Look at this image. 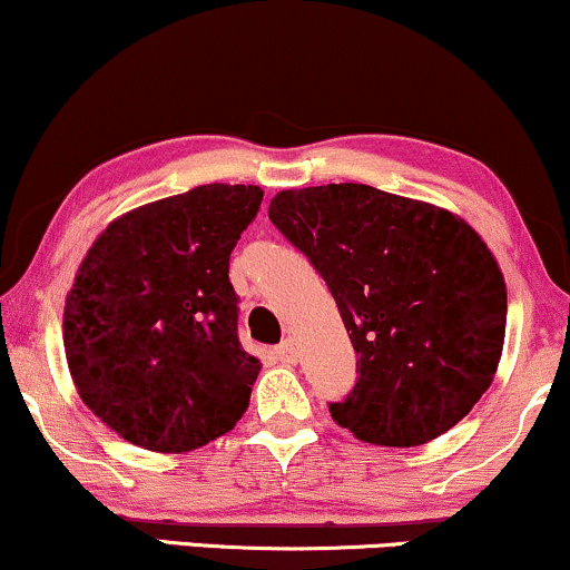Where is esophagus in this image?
I'll use <instances>...</instances> for the list:
<instances>
[{
  "label": "esophagus",
  "instance_id": "obj_1",
  "mask_svg": "<svg viewBox=\"0 0 570 570\" xmlns=\"http://www.w3.org/2000/svg\"><path fill=\"white\" fill-rule=\"evenodd\" d=\"M274 360L283 362V364H296V362H298V348H296V343H293L291 338L279 343V346L274 348Z\"/></svg>",
  "mask_w": 570,
  "mask_h": 570
}]
</instances>
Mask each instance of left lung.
I'll list each match as a JSON object with an SVG mask.
<instances>
[{
  "label": "left lung",
  "instance_id": "8db88e82",
  "mask_svg": "<svg viewBox=\"0 0 570 570\" xmlns=\"http://www.w3.org/2000/svg\"><path fill=\"white\" fill-rule=\"evenodd\" d=\"M269 219L322 274L356 351L335 423L381 446H420L460 423L494 381L508 322L479 232L354 181L283 189Z\"/></svg>",
  "mask_w": 570,
  "mask_h": 570
}]
</instances>
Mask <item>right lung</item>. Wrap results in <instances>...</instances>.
Instances as JSON below:
<instances>
[{"label": "right lung", "instance_id": "1", "mask_svg": "<svg viewBox=\"0 0 570 570\" xmlns=\"http://www.w3.org/2000/svg\"><path fill=\"white\" fill-rule=\"evenodd\" d=\"M253 185H203L129 210L91 243L62 312L81 402L150 452H189L248 410L256 356L237 338L229 253L256 219Z\"/></svg>", "mask_w": 570, "mask_h": 570}]
</instances>
